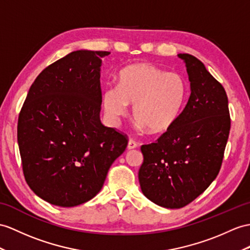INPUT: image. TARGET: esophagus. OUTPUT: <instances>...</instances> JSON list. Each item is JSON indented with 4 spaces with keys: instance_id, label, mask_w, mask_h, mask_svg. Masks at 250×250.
<instances>
[{
    "instance_id": "34e87169",
    "label": "esophagus",
    "mask_w": 250,
    "mask_h": 250,
    "mask_svg": "<svg viewBox=\"0 0 250 250\" xmlns=\"http://www.w3.org/2000/svg\"><path fill=\"white\" fill-rule=\"evenodd\" d=\"M138 146V144H137V142H135L133 141V140H129L128 141V145H127V149H133V148H136Z\"/></svg>"
}]
</instances>
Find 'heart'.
<instances>
[{
    "label": "heart",
    "instance_id": "heart-1",
    "mask_svg": "<svg viewBox=\"0 0 250 250\" xmlns=\"http://www.w3.org/2000/svg\"><path fill=\"white\" fill-rule=\"evenodd\" d=\"M188 84L184 76L149 63H136L121 72L119 86L106 87L103 106L107 118L118 124L133 105L140 128L151 133L167 131L186 104Z\"/></svg>",
    "mask_w": 250,
    "mask_h": 250
}]
</instances>
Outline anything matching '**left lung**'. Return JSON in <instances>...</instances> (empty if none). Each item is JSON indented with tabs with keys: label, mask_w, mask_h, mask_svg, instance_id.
<instances>
[{
	"label": "left lung",
	"mask_w": 250,
	"mask_h": 250,
	"mask_svg": "<svg viewBox=\"0 0 250 250\" xmlns=\"http://www.w3.org/2000/svg\"><path fill=\"white\" fill-rule=\"evenodd\" d=\"M184 60L191 94L175 124L156 143L141 146L142 193L158 206L179 209L198 197L216 178L230 131L224 87L190 54Z\"/></svg>",
	"instance_id": "obj_1"
}]
</instances>
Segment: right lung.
Listing matches in <instances>:
<instances>
[{"label":"right lung","instance_id":"right-lung-1","mask_svg":"<svg viewBox=\"0 0 250 250\" xmlns=\"http://www.w3.org/2000/svg\"><path fill=\"white\" fill-rule=\"evenodd\" d=\"M110 52H72L42 71L18 120L24 177L45 202L75 207L93 198L126 136L102 124L101 66Z\"/></svg>","mask_w":250,"mask_h":250}]
</instances>
